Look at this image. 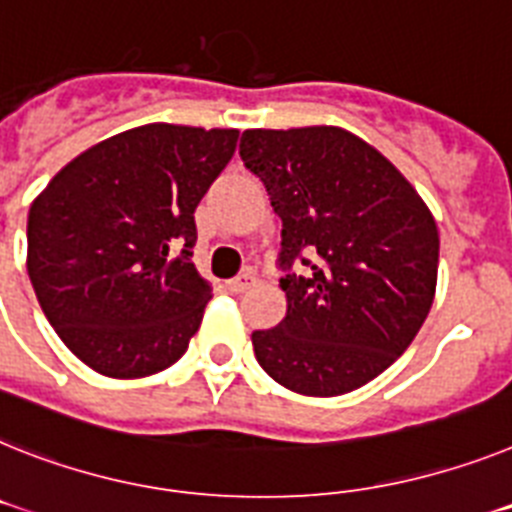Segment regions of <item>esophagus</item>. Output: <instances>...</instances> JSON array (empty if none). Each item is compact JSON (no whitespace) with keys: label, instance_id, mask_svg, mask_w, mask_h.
<instances>
[{"label":"esophagus","instance_id":"obj_1","mask_svg":"<svg viewBox=\"0 0 512 512\" xmlns=\"http://www.w3.org/2000/svg\"><path fill=\"white\" fill-rule=\"evenodd\" d=\"M255 281H257L255 273H249L247 270V273H242V276H236L234 281H229V289L234 291V294H244V291L255 286Z\"/></svg>","mask_w":512,"mask_h":512}]
</instances>
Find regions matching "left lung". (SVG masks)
Listing matches in <instances>:
<instances>
[{
    "instance_id": "left-lung-1",
    "label": "left lung",
    "mask_w": 512,
    "mask_h": 512,
    "mask_svg": "<svg viewBox=\"0 0 512 512\" xmlns=\"http://www.w3.org/2000/svg\"><path fill=\"white\" fill-rule=\"evenodd\" d=\"M244 166L281 218L286 317L255 330L260 367L302 395H343L409 349L435 299L440 236L403 174L341 127L247 130ZM294 262L308 276L290 270Z\"/></svg>"
}]
</instances>
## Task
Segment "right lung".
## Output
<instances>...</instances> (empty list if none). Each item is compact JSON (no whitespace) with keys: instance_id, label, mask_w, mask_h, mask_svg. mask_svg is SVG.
Listing matches in <instances>:
<instances>
[{"instance_id":"obj_1","label":"right lung","mask_w":512,"mask_h":512,"mask_svg":"<svg viewBox=\"0 0 512 512\" xmlns=\"http://www.w3.org/2000/svg\"><path fill=\"white\" fill-rule=\"evenodd\" d=\"M236 140V130L145 124L80 153L33 200L30 283L90 369L135 380L182 359L213 296L192 265L195 208Z\"/></svg>"}]
</instances>
